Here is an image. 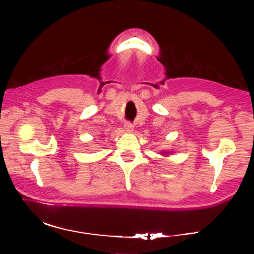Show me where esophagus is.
Returning <instances> with one entry per match:
<instances>
[{"label":"esophagus","mask_w":254,"mask_h":254,"mask_svg":"<svg viewBox=\"0 0 254 254\" xmlns=\"http://www.w3.org/2000/svg\"><path fill=\"white\" fill-rule=\"evenodd\" d=\"M133 128H134L133 124H130V123H125V129H126L127 131H133Z\"/></svg>","instance_id":"34e87169"}]
</instances>
